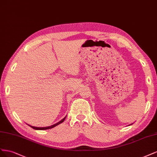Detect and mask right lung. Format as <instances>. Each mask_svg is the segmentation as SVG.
<instances>
[{"instance_id":"1","label":"right lung","mask_w":157,"mask_h":157,"mask_svg":"<svg viewBox=\"0 0 157 157\" xmlns=\"http://www.w3.org/2000/svg\"><path fill=\"white\" fill-rule=\"evenodd\" d=\"M66 117H67V116H66V117H64L61 121H60L59 122H58V123H55V124H53V125H52V126H47V127H36V126H31V125H29V124H28L29 126H31V128H33V129H35V130H48V129H50V128H53V127H55V126H57V125H59V124H60V123H62L63 121H64V119H66Z\"/></svg>"}]
</instances>
